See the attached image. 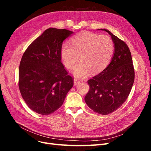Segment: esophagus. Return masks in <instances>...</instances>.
<instances>
[{
    "mask_svg": "<svg viewBox=\"0 0 151 151\" xmlns=\"http://www.w3.org/2000/svg\"><path fill=\"white\" fill-rule=\"evenodd\" d=\"M81 83V81L79 79H74V86H77V84H79Z\"/></svg>",
    "mask_w": 151,
    "mask_h": 151,
    "instance_id": "1",
    "label": "esophagus"
}]
</instances>
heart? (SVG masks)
<instances>
[{
    "label": "heart",
    "mask_w": 151,
    "mask_h": 151,
    "mask_svg": "<svg viewBox=\"0 0 151 151\" xmlns=\"http://www.w3.org/2000/svg\"><path fill=\"white\" fill-rule=\"evenodd\" d=\"M71 45L63 44L60 50L61 60L68 69L74 67L77 55L80 63L72 71L76 77H84L92 70L103 71L110 62L115 51V43L108 35H99L82 31L71 38Z\"/></svg>",
    "instance_id": "heart-1"
}]
</instances>
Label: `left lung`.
I'll return each mask as SVG.
<instances>
[{
  "mask_svg": "<svg viewBox=\"0 0 151 151\" xmlns=\"http://www.w3.org/2000/svg\"><path fill=\"white\" fill-rule=\"evenodd\" d=\"M115 51L110 63L98 75L88 80L89 90L84 100L93 110L103 115L116 111L125 103L130 93L135 72L129 47L108 29Z\"/></svg>",
  "mask_w": 151,
  "mask_h": 151,
  "instance_id": "8db88e82",
  "label": "left lung"
}]
</instances>
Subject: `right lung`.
<instances>
[{
  "instance_id": "obj_1",
  "label": "right lung",
  "mask_w": 151,
  "mask_h": 151,
  "mask_svg": "<svg viewBox=\"0 0 151 151\" xmlns=\"http://www.w3.org/2000/svg\"><path fill=\"white\" fill-rule=\"evenodd\" d=\"M72 33L65 29L48 28L29 45L22 57L20 93L28 106L40 115L57 110L74 85L60 55L63 40Z\"/></svg>"
}]
</instances>
